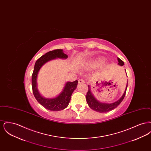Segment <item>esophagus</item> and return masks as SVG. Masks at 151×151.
Segmentation results:
<instances>
[{"label": "esophagus", "mask_w": 151, "mask_h": 151, "mask_svg": "<svg viewBox=\"0 0 151 151\" xmlns=\"http://www.w3.org/2000/svg\"><path fill=\"white\" fill-rule=\"evenodd\" d=\"M78 82H79V83H80V84H81V83H85V81H84V79H80L79 80H78Z\"/></svg>", "instance_id": "obj_1"}]
</instances>
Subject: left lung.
Instances as JSON below:
<instances>
[{"instance_id":"8db88e82","label":"left lung","mask_w":151,"mask_h":151,"mask_svg":"<svg viewBox=\"0 0 151 151\" xmlns=\"http://www.w3.org/2000/svg\"><path fill=\"white\" fill-rule=\"evenodd\" d=\"M118 65H124V62L122 61V60L119 58H118ZM127 86L126 88L125 89V91L124 92V93L123 94L122 97L114 103L112 104H104V103H101L100 102H99L92 95V94L90 90V86H88V91L87 92V93L86 95V99L87 103L89 105V106L91 108L92 110H93L94 111H96L97 112L99 113H106L108 111H110L113 109H114L115 108H116L122 102L123 99L124 98V96L126 95V90H127Z\"/></svg>"}]
</instances>
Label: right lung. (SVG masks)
Returning a JSON list of instances; mask_svg holds the SVG:
<instances>
[{"mask_svg": "<svg viewBox=\"0 0 151 151\" xmlns=\"http://www.w3.org/2000/svg\"><path fill=\"white\" fill-rule=\"evenodd\" d=\"M67 55L65 54L62 49H56L50 51L40 58L35 65L34 70L32 76V86L33 93L37 101L44 108L51 111H59L65 109L69 104L73 92L76 88L78 81L67 82L62 92L56 98L49 99L42 97L37 88V76L41 67L46 62L55 58H67Z\"/></svg>", "mask_w": 151, "mask_h": 151, "instance_id": "obj_1", "label": "right lung"}]
</instances>
